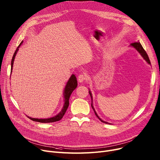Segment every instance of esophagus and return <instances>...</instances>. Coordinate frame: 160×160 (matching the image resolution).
<instances>
[{"label": "esophagus", "mask_w": 160, "mask_h": 160, "mask_svg": "<svg viewBox=\"0 0 160 160\" xmlns=\"http://www.w3.org/2000/svg\"><path fill=\"white\" fill-rule=\"evenodd\" d=\"M78 80L79 82H83L84 81L88 80V74L86 72H83L80 74H79L78 77Z\"/></svg>", "instance_id": "obj_1"}]
</instances>
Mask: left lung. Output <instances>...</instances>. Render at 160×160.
<instances>
[{"label":"left lung","instance_id":"left-lung-1","mask_svg":"<svg viewBox=\"0 0 160 160\" xmlns=\"http://www.w3.org/2000/svg\"><path fill=\"white\" fill-rule=\"evenodd\" d=\"M131 46H132V47H133L134 48H135L141 54V55L142 56V58H143L145 60L149 63V64H150V60H149V58H148V55H147V52H146V51L145 50H144V48H142V45H141V43H139V42H134V43H131ZM89 95H90V96H91V92L90 91H89ZM92 98V97H91ZM91 100H92V98H91ZM91 107L93 108V110H94V112H95V115H96V116L98 117V118L102 122H104V123H108V122H104V121H103L102 120H101L100 119L99 117H98V116L97 115V113L95 112V110H94V108H93V105H92V103H91Z\"/></svg>","mask_w":160,"mask_h":160}]
</instances>
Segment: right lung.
<instances>
[{"label":"right lung","mask_w":160,"mask_h":160,"mask_svg":"<svg viewBox=\"0 0 160 160\" xmlns=\"http://www.w3.org/2000/svg\"><path fill=\"white\" fill-rule=\"evenodd\" d=\"M22 43V41L19 44V45L17 48L16 50L15 51L13 56L12 57V62H11V72L12 71V67H13V61H14V58L15 56L17 54V52L19 50V48L20 47V45ZM77 77L74 74H72L71 78H69V81L67 82V85L65 86V88L64 89V98H65V103H64V106L63 108L62 109V110L60 112V113H58L57 115H56L55 117H51V118H48V119H34V118H32V117H28V118L31 120H32L33 121H36V122H42V123H48V122H56L61 120L63 115H65L67 108H68L69 104V97L71 95V93H72V91L76 89V88L77 87Z\"/></svg>","instance_id":"1"}]
</instances>
